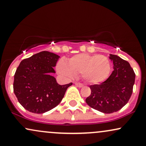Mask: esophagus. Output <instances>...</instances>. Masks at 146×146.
Returning a JSON list of instances; mask_svg holds the SVG:
<instances>
[{"label":"esophagus","mask_w":146,"mask_h":146,"mask_svg":"<svg viewBox=\"0 0 146 146\" xmlns=\"http://www.w3.org/2000/svg\"><path fill=\"white\" fill-rule=\"evenodd\" d=\"M75 85L77 86V87L79 88H81L83 87V84L82 83H80V82H75Z\"/></svg>","instance_id":"34e87169"}]
</instances>
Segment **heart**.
I'll return each instance as SVG.
<instances>
[{
	"instance_id": "heart-1",
	"label": "heart",
	"mask_w": 146,
	"mask_h": 146,
	"mask_svg": "<svg viewBox=\"0 0 146 146\" xmlns=\"http://www.w3.org/2000/svg\"><path fill=\"white\" fill-rule=\"evenodd\" d=\"M57 71L66 78H71L81 74L87 83L97 84L103 82L108 77L111 70L109 59L103 55H89L80 53L68 59L57 62Z\"/></svg>"
}]
</instances>
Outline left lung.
<instances>
[{
  "mask_svg": "<svg viewBox=\"0 0 146 146\" xmlns=\"http://www.w3.org/2000/svg\"><path fill=\"white\" fill-rule=\"evenodd\" d=\"M114 70L107 80L100 84L89 86L91 93L86 103L92 108L105 114L120 110L129 102L135 79L128 62L116 55L110 54Z\"/></svg>",
  "mask_w": 146,
  "mask_h": 146,
  "instance_id": "1",
  "label": "left lung"
}]
</instances>
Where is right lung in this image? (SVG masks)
<instances>
[{
    "mask_svg": "<svg viewBox=\"0 0 146 146\" xmlns=\"http://www.w3.org/2000/svg\"><path fill=\"white\" fill-rule=\"evenodd\" d=\"M59 55L48 51L35 54L19 64L14 75L13 91L19 104L35 114H42L58 105L72 83L60 85L52 76Z\"/></svg>",
    "mask_w": 146,
    "mask_h": 146,
    "instance_id": "1",
    "label": "right lung"
}]
</instances>
